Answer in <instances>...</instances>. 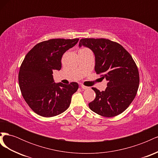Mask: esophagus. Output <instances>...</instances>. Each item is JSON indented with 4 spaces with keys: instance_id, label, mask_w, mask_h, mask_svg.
Instances as JSON below:
<instances>
[{
    "instance_id": "obj_1",
    "label": "esophagus",
    "mask_w": 158,
    "mask_h": 158,
    "mask_svg": "<svg viewBox=\"0 0 158 158\" xmlns=\"http://www.w3.org/2000/svg\"><path fill=\"white\" fill-rule=\"evenodd\" d=\"M81 88H82V89H89V87H88V86H85L84 85H81Z\"/></svg>"
}]
</instances>
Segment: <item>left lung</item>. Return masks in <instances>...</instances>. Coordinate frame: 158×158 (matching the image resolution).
I'll use <instances>...</instances> for the list:
<instances>
[{"mask_svg":"<svg viewBox=\"0 0 158 158\" xmlns=\"http://www.w3.org/2000/svg\"><path fill=\"white\" fill-rule=\"evenodd\" d=\"M88 47L95 55V71L102 74L107 81V88L96 94L89 103L92 111L99 115L112 117L122 113L135 99L139 85V73L129 52L120 44L106 39L85 38L79 47Z\"/></svg>","mask_w":158,"mask_h":158,"instance_id":"8db88e82","label":"left lung"}]
</instances>
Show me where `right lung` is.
<instances>
[{"mask_svg":"<svg viewBox=\"0 0 158 158\" xmlns=\"http://www.w3.org/2000/svg\"><path fill=\"white\" fill-rule=\"evenodd\" d=\"M78 40L52 39L41 42L23 59L18 74L19 86L26 102L39 115L54 117L70 106L78 84L55 83L52 71L60 70L62 56Z\"/></svg>","mask_w":158,"mask_h":158,"instance_id":"add662e5","label":"right lung"}]
</instances>
